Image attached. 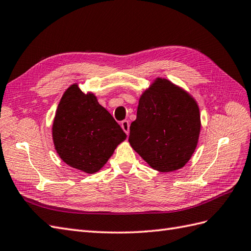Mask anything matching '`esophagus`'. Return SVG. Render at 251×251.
I'll return each mask as SVG.
<instances>
[{
	"mask_svg": "<svg viewBox=\"0 0 251 251\" xmlns=\"http://www.w3.org/2000/svg\"><path fill=\"white\" fill-rule=\"evenodd\" d=\"M129 122H128L127 120H125V121H123L121 123V127H122V129H123L125 132H126V134H128L129 133Z\"/></svg>",
	"mask_w": 251,
	"mask_h": 251,
	"instance_id": "1",
	"label": "esophagus"
}]
</instances>
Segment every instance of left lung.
Wrapping results in <instances>:
<instances>
[{"instance_id":"1","label":"left lung","mask_w":251,"mask_h":251,"mask_svg":"<svg viewBox=\"0 0 251 251\" xmlns=\"http://www.w3.org/2000/svg\"><path fill=\"white\" fill-rule=\"evenodd\" d=\"M201 127L196 100L171 80L157 77L140 96L128 141L151 169L170 173L189 162Z\"/></svg>"}]
</instances>
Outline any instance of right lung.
<instances>
[{"mask_svg":"<svg viewBox=\"0 0 251 251\" xmlns=\"http://www.w3.org/2000/svg\"><path fill=\"white\" fill-rule=\"evenodd\" d=\"M55 150L64 163L86 174L104 166L126 139L112 115L92 92L83 93L75 82L59 101L52 125Z\"/></svg>","mask_w":251,"mask_h":251,"instance_id":"1","label":"right lung"}]
</instances>
